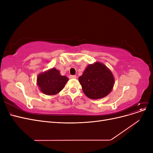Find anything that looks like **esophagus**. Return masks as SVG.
<instances>
[{"label":"esophagus","mask_w":153,"mask_h":153,"mask_svg":"<svg viewBox=\"0 0 153 153\" xmlns=\"http://www.w3.org/2000/svg\"><path fill=\"white\" fill-rule=\"evenodd\" d=\"M69 78H76V76H75V75H70V76H69Z\"/></svg>","instance_id":"obj_1"}]
</instances>
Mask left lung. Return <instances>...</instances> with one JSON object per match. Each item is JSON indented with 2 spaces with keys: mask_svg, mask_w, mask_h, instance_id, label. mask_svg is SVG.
Listing matches in <instances>:
<instances>
[{
  "mask_svg": "<svg viewBox=\"0 0 153 153\" xmlns=\"http://www.w3.org/2000/svg\"><path fill=\"white\" fill-rule=\"evenodd\" d=\"M84 93L89 98H103L112 91L114 78L105 64L96 62L89 64L78 78Z\"/></svg>",
  "mask_w": 153,
  "mask_h": 153,
  "instance_id": "8db88e82",
  "label": "left lung"
}]
</instances>
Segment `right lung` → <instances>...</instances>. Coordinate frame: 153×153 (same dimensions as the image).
Returning <instances> with one entry per match:
<instances>
[{"instance_id": "1", "label": "right lung", "mask_w": 153, "mask_h": 153, "mask_svg": "<svg viewBox=\"0 0 153 153\" xmlns=\"http://www.w3.org/2000/svg\"><path fill=\"white\" fill-rule=\"evenodd\" d=\"M69 80L66 76H62L56 68L39 74L37 78V85L45 94L55 95L63 89Z\"/></svg>"}]
</instances>
